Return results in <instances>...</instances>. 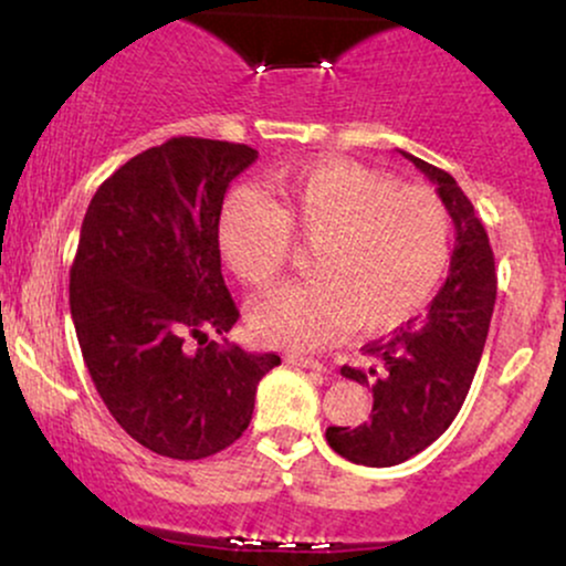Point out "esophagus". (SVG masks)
<instances>
[{
	"instance_id": "esophagus-1",
	"label": "esophagus",
	"mask_w": 566,
	"mask_h": 566,
	"mask_svg": "<svg viewBox=\"0 0 566 566\" xmlns=\"http://www.w3.org/2000/svg\"><path fill=\"white\" fill-rule=\"evenodd\" d=\"M290 365H295V367H303V369H314V373H324V361H319V359H314V356H290Z\"/></svg>"
}]
</instances>
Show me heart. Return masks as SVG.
<instances>
[{
  "instance_id": "heart-1",
  "label": "heart",
  "mask_w": 566,
  "mask_h": 566,
  "mask_svg": "<svg viewBox=\"0 0 566 566\" xmlns=\"http://www.w3.org/2000/svg\"><path fill=\"white\" fill-rule=\"evenodd\" d=\"M292 239L314 244L311 279L258 301L250 322L271 346L305 350L354 324L388 333L418 316L450 269L452 218L431 188L343 159L284 172L271 199L231 193L220 210L223 261L250 287L276 282Z\"/></svg>"
}]
</instances>
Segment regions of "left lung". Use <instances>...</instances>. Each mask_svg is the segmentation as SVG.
<instances>
[{
    "label": "left lung",
    "mask_w": 566,
    "mask_h": 566,
    "mask_svg": "<svg viewBox=\"0 0 566 566\" xmlns=\"http://www.w3.org/2000/svg\"><path fill=\"white\" fill-rule=\"evenodd\" d=\"M405 157L437 184L458 237L450 274L426 314L365 346L375 361L369 369L340 367L346 378L373 386V415L356 428L329 426L327 444L373 469L405 463L450 428L476 375L497 295L495 255L471 199L450 172Z\"/></svg>",
    "instance_id": "obj_1"
}]
</instances>
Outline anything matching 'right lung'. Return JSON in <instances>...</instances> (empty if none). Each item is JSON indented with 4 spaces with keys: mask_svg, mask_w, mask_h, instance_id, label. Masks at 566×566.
I'll use <instances>...</instances> for the list:
<instances>
[{
    "mask_svg": "<svg viewBox=\"0 0 566 566\" xmlns=\"http://www.w3.org/2000/svg\"><path fill=\"white\" fill-rule=\"evenodd\" d=\"M255 159L244 143L170 138L103 180L84 216L69 284L84 365L116 423L165 458L231 447L258 382L282 365L210 340L239 319L218 220L226 188Z\"/></svg>",
    "mask_w": 566,
    "mask_h": 566,
    "instance_id": "obj_1",
    "label": "right lung"
}]
</instances>
